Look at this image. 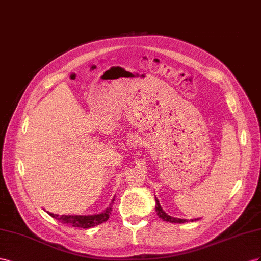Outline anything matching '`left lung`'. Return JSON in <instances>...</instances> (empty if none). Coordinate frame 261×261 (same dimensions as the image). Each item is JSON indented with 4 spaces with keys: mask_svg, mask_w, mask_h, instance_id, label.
Here are the masks:
<instances>
[{
    "mask_svg": "<svg viewBox=\"0 0 261 261\" xmlns=\"http://www.w3.org/2000/svg\"><path fill=\"white\" fill-rule=\"evenodd\" d=\"M155 202H156V205H155V210H156V213H158L159 217L163 220V221H166V222H170V223H185L187 222L188 220L187 219H180V218H175V217H172V215H168L165 211H164L162 209V206L160 204V201L159 199L155 197ZM199 219H190V221H197Z\"/></svg>",
    "mask_w": 261,
    "mask_h": 261,
    "instance_id": "left-lung-1",
    "label": "left lung"
}]
</instances>
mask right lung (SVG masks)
Wrapping results in <instances>:
<instances>
[{
  "instance_id": "1",
  "label": "right lung",
  "mask_w": 261,
  "mask_h": 261,
  "mask_svg": "<svg viewBox=\"0 0 261 261\" xmlns=\"http://www.w3.org/2000/svg\"><path fill=\"white\" fill-rule=\"evenodd\" d=\"M115 199L111 200V203L105 211L96 214H88V215H79V214H63L59 215L48 212L52 218L57 219L59 222L63 223V224H68L73 227H82V228H89L94 227L96 225H99L101 223L106 222L109 218L111 210V205H113Z\"/></svg>"
}]
</instances>
